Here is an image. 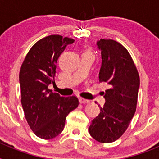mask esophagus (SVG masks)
<instances>
[{"mask_svg": "<svg viewBox=\"0 0 159 159\" xmlns=\"http://www.w3.org/2000/svg\"><path fill=\"white\" fill-rule=\"evenodd\" d=\"M80 103H88L90 101L88 99H84V98H80Z\"/></svg>", "mask_w": 159, "mask_h": 159, "instance_id": "obj_1", "label": "esophagus"}]
</instances>
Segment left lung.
Segmentation results:
<instances>
[{
  "instance_id": "8db88e82",
  "label": "left lung",
  "mask_w": 159,
  "mask_h": 159,
  "mask_svg": "<svg viewBox=\"0 0 159 159\" xmlns=\"http://www.w3.org/2000/svg\"><path fill=\"white\" fill-rule=\"evenodd\" d=\"M97 45L102 56L99 81L106 82L110 88L105 91L106 102L88 130L96 141L109 143L128 128L136 111L140 80L130 53L121 43L100 39Z\"/></svg>"
}]
</instances>
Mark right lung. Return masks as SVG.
Listing matches in <instances>:
<instances>
[{"label": "right lung", "instance_id": "right-lung-1", "mask_svg": "<svg viewBox=\"0 0 159 159\" xmlns=\"http://www.w3.org/2000/svg\"><path fill=\"white\" fill-rule=\"evenodd\" d=\"M74 41L60 35L40 39L31 48L20 67L19 79L25 119L33 133L43 139L59 135L67 116L79 105L76 96H60L48 88L55 83L59 57Z\"/></svg>", "mask_w": 159, "mask_h": 159}]
</instances>
